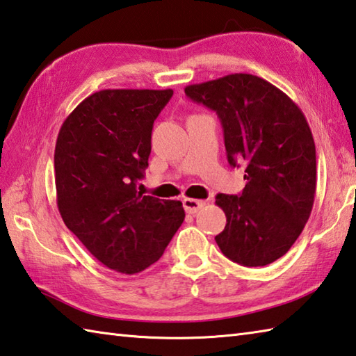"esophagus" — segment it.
I'll use <instances>...</instances> for the list:
<instances>
[{
    "label": "esophagus",
    "instance_id": "esophagus-1",
    "mask_svg": "<svg viewBox=\"0 0 356 356\" xmlns=\"http://www.w3.org/2000/svg\"><path fill=\"white\" fill-rule=\"evenodd\" d=\"M182 202H184V208H185V211H186V213H190V214L197 213V211L200 210V208H204V205H205V202H204V200L191 199V197H185Z\"/></svg>",
    "mask_w": 356,
    "mask_h": 356
}]
</instances>
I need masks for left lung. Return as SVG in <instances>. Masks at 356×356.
Wrapping results in <instances>:
<instances>
[{"label":"left lung","mask_w":356,"mask_h":356,"mask_svg":"<svg viewBox=\"0 0 356 356\" xmlns=\"http://www.w3.org/2000/svg\"><path fill=\"white\" fill-rule=\"evenodd\" d=\"M185 94L220 118L229 165L247 163L241 196H216L227 216L216 242L243 267L268 266L296 242L313 208L316 149L309 123L287 94L252 74L190 85Z\"/></svg>","instance_id":"1"}]
</instances>
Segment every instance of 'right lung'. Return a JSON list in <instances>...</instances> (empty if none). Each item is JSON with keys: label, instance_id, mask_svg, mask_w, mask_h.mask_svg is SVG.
Returning a JSON list of instances; mask_svg holds the SVG:
<instances>
[{"label": "right lung", "instance_id": "obj_1", "mask_svg": "<svg viewBox=\"0 0 356 356\" xmlns=\"http://www.w3.org/2000/svg\"><path fill=\"white\" fill-rule=\"evenodd\" d=\"M172 89H103L63 122L55 145L57 207L97 261L136 275L160 259L185 219L180 200L143 196L152 124Z\"/></svg>", "mask_w": 356, "mask_h": 356}]
</instances>
